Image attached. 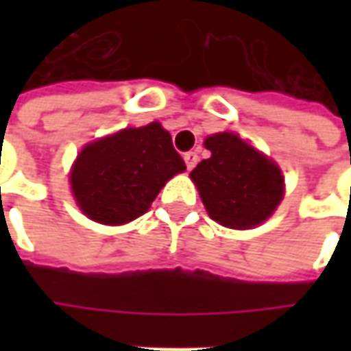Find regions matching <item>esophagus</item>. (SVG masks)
Listing matches in <instances>:
<instances>
[{
  "mask_svg": "<svg viewBox=\"0 0 351 351\" xmlns=\"http://www.w3.org/2000/svg\"><path fill=\"white\" fill-rule=\"evenodd\" d=\"M197 154L195 152H186L184 154V161H186V167H188V171H191V169L197 165Z\"/></svg>",
  "mask_w": 351,
  "mask_h": 351,
  "instance_id": "obj_1",
  "label": "esophagus"
}]
</instances>
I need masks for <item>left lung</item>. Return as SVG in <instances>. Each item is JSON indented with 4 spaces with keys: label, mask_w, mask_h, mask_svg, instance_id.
Wrapping results in <instances>:
<instances>
[{
    "label": "left lung",
    "mask_w": 351,
    "mask_h": 351,
    "mask_svg": "<svg viewBox=\"0 0 351 351\" xmlns=\"http://www.w3.org/2000/svg\"><path fill=\"white\" fill-rule=\"evenodd\" d=\"M210 158L190 173L214 221L250 229L271 216L284 197V176L272 160L235 133L205 138Z\"/></svg>",
    "instance_id": "1"
}]
</instances>
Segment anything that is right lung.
Listing matches in <instances>:
<instances>
[{"label": "right lung", "instance_id": "1", "mask_svg": "<svg viewBox=\"0 0 351 351\" xmlns=\"http://www.w3.org/2000/svg\"><path fill=\"white\" fill-rule=\"evenodd\" d=\"M186 169L160 122L125 128L86 145L71 169V190L93 221L122 226L150 208L160 190Z\"/></svg>", "mask_w": 351, "mask_h": 351}]
</instances>
